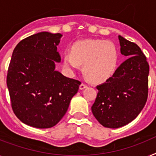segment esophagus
<instances>
[{
    "instance_id": "34e87169",
    "label": "esophagus",
    "mask_w": 156,
    "mask_h": 156,
    "mask_svg": "<svg viewBox=\"0 0 156 156\" xmlns=\"http://www.w3.org/2000/svg\"><path fill=\"white\" fill-rule=\"evenodd\" d=\"M86 87H87V85L85 84V83H82V84L80 85V86H79L80 90H83V89L86 88Z\"/></svg>"
}]
</instances>
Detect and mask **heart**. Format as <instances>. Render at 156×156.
<instances>
[{"mask_svg": "<svg viewBox=\"0 0 156 156\" xmlns=\"http://www.w3.org/2000/svg\"><path fill=\"white\" fill-rule=\"evenodd\" d=\"M119 61V52L112 42L102 40H87L77 42L71 51L65 52L64 66L76 70L83 65L82 70L90 82L100 83L114 74Z\"/></svg>", "mask_w": 156, "mask_h": 156, "instance_id": "obj_1", "label": "heart"}]
</instances>
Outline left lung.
Here are the masks:
<instances>
[{
	"instance_id": "8db88e82",
	"label": "left lung",
	"mask_w": 156,
	"mask_h": 156,
	"mask_svg": "<svg viewBox=\"0 0 156 156\" xmlns=\"http://www.w3.org/2000/svg\"><path fill=\"white\" fill-rule=\"evenodd\" d=\"M120 53L127 59L98 90L91 109L104 127L117 129L133 121L146 104L149 64L138 45L119 36Z\"/></svg>"
}]
</instances>
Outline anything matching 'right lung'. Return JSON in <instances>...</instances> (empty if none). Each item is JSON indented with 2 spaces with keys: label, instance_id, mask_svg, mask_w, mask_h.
Listing matches in <instances>:
<instances>
[{
  "label": "right lung",
  "instance_id": "obj_1",
  "mask_svg": "<svg viewBox=\"0 0 156 156\" xmlns=\"http://www.w3.org/2000/svg\"><path fill=\"white\" fill-rule=\"evenodd\" d=\"M62 35L43 31L16 46L7 74L12 108L20 120L38 129L57 125L66 114L81 82L55 70L61 60Z\"/></svg>",
  "mask_w": 156,
  "mask_h": 156
}]
</instances>
